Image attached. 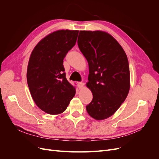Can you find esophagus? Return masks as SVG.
Returning <instances> with one entry per match:
<instances>
[{
	"mask_svg": "<svg viewBox=\"0 0 159 159\" xmlns=\"http://www.w3.org/2000/svg\"><path fill=\"white\" fill-rule=\"evenodd\" d=\"M78 86L79 89H82L84 87V84L82 82H78Z\"/></svg>",
	"mask_w": 159,
	"mask_h": 159,
	"instance_id": "esophagus-1",
	"label": "esophagus"
}]
</instances>
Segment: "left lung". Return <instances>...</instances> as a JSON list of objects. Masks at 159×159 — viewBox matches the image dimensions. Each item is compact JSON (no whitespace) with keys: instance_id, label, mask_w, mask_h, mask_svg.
I'll use <instances>...</instances> for the list:
<instances>
[{"instance_id":"1","label":"left lung","mask_w":159,"mask_h":159,"mask_svg":"<svg viewBox=\"0 0 159 159\" xmlns=\"http://www.w3.org/2000/svg\"><path fill=\"white\" fill-rule=\"evenodd\" d=\"M78 44L88 62L86 85L93 94L86 110L96 120L105 119L117 111L129 93L127 55L118 42L103 31H80Z\"/></svg>"}]
</instances>
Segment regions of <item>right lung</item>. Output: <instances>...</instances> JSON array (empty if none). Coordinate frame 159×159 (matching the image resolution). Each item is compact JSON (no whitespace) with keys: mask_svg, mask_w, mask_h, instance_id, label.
Listing matches in <instances>:
<instances>
[{"mask_svg":"<svg viewBox=\"0 0 159 159\" xmlns=\"http://www.w3.org/2000/svg\"><path fill=\"white\" fill-rule=\"evenodd\" d=\"M79 31L60 30L41 40L28 61L27 83L37 106L50 115L63 113L75 94L66 78L63 60L73 48Z\"/></svg>","mask_w":159,"mask_h":159,"instance_id":"right-lung-1","label":"right lung"}]
</instances>
